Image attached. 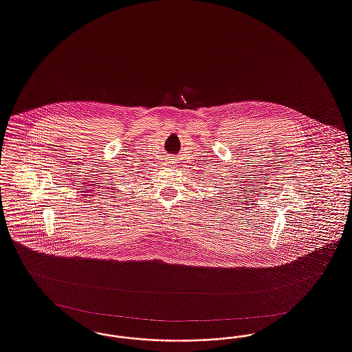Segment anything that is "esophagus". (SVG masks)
I'll list each match as a JSON object with an SVG mask.
<instances>
[{"label":"esophagus","mask_w":352,"mask_h":352,"mask_svg":"<svg viewBox=\"0 0 352 352\" xmlns=\"http://www.w3.org/2000/svg\"><path fill=\"white\" fill-rule=\"evenodd\" d=\"M175 165H177V161H174L173 158H168V160H166V166L173 168V166H175Z\"/></svg>","instance_id":"1"}]
</instances>
